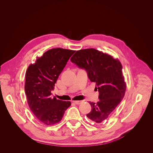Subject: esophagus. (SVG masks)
Segmentation results:
<instances>
[{
	"label": "esophagus",
	"mask_w": 153,
	"mask_h": 153,
	"mask_svg": "<svg viewBox=\"0 0 153 153\" xmlns=\"http://www.w3.org/2000/svg\"><path fill=\"white\" fill-rule=\"evenodd\" d=\"M73 102L76 104V105H80L82 103V101H73Z\"/></svg>",
	"instance_id": "esophagus-1"
}]
</instances>
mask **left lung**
Here are the masks:
<instances>
[{"label": "left lung", "mask_w": 153, "mask_h": 153, "mask_svg": "<svg viewBox=\"0 0 153 153\" xmlns=\"http://www.w3.org/2000/svg\"><path fill=\"white\" fill-rule=\"evenodd\" d=\"M70 60L86 71L88 78L96 84L95 89L99 92L100 100L97 103L90 101L92 109L86 117L97 124L104 122L125 95L126 85L121 62L94 48L77 50Z\"/></svg>", "instance_id": "left-lung-1"}]
</instances>
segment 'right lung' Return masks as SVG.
<instances>
[{
    "instance_id": "1",
    "label": "right lung",
    "mask_w": 153,
    "mask_h": 153,
    "mask_svg": "<svg viewBox=\"0 0 153 153\" xmlns=\"http://www.w3.org/2000/svg\"><path fill=\"white\" fill-rule=\"evenodd\" d=\"M74 50L56 48L48 50L26 72L25 90L28 105L42 124L51 126L60 122L70 101L52 98L51 91Z\"/></svg>"
}]
</instances>
